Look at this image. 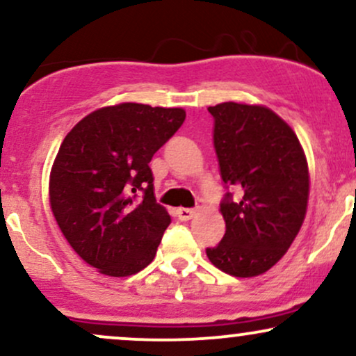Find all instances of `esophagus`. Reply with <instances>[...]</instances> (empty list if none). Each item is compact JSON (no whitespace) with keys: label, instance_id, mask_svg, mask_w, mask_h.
I'll return each instance as SVG.
<instances>
[{"label":"esophagus","instance_id":"34e87169","mask_svg":"<svg viewBox=\"0 0 356 356\" xmlns=\"http://www.w3.org/2000/svg\"><path fill=\"white\" fill-rule=\"evenodd\" d=\"M195 214V209H187V207H181V209H177V218L181 220H189L194 218Z\"/></svg>","mask_w":356,"mask_h":356}]
</instances>
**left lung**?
<instances>
[{"mask_svg": "<svg viewBox=\"0 0 356 356\" xmlns=\"http://www.w3.org/2000/svg\"><path fill=\"white\" fill-rule=\"evenodd\" d=\"M216 155L227 191L220 202L226 234L209 261L238 277L263 275L288 251L308 206V164L296 134L259 105L209 107Z\"/></svg>", "mask_w": 356, "mask_h": 356, "instance_id": "obj_1", "label": "left lung"}]
</instances>
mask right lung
<instances>
[{
    "label": "right lung",
    "instance_id": "1",
    "mask_svg": "<svg viewBox=\"0 0 356 356\" xmlns=\"http://www.w3.org/2000/svg\"><path fill=\"white\" fill-rule=\"evenodd\" d=\"M184 120L182 108L120 104L81 118L61 142L51 212L76 254L104 275L152 263L170 216L155 201L149 162Z\"/></svg>",
    "mask_w": 356,
    "mask_h": 356
}]
</instances>
